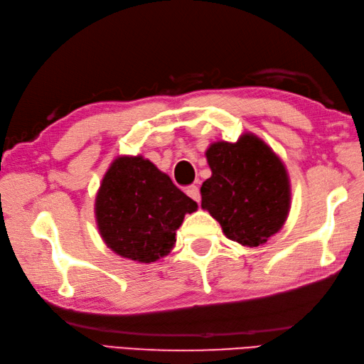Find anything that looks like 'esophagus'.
<instances>
[{
  "instance_id": "obj_1",
  "label": "esophagus",
  "mask_w": 364,
  "mask_h": 364,
  "mask_svg": "<svg viewBox=\"0 0 364 364\" xmlns=\"http://www.w3.org/2000/svg\"><path fill=\"white\" fill-rule=\"evenodd\" d=\"M185 193H186V194H188V196L191 197V199H193L194 202H197V203H199V202L202 200V196H200V190H199V186H197V185H190V186H188V188H186V190H185Z\"/></svg>"
}]
</instances>
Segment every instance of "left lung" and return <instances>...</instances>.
Wrapping results in <instances>:
<instances>
[{
  "instance_id": "1",
  "label": "left lung",
  "mask_w": 364,
  "mask_h": 364,
  "mask_svg": "<svg viewBox=\"0 0 364 364\" xmlns=\"http://www.w3.org/2000/svg\"><path fill=\"white\" fill-rule=\"evenodd\" d=\"M213 176L202 185V208L237 243L255 247L282 228L290 208V183L284 164L267 144L243 135L206 150Z\"/></svg>"
}]
</instances>
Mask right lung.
Masks as SVG:
<instances>
[{"label": "right lung", "mask_w": 364, "mask_h": 364, "mask_svg": "<svg viewBox=\"0 0 364 364\" xmlns=\"http://www.w3.org/2000/svg\"><path fill=\"white\" fill-rule=\"evenodd\" d=\"M197 203L167 174L141 156L112 162L95 199V215L107 247L119 257L153 262L167 255L176 229Z\"/></svg>", "instance_id": "add662e5"}]
</instances>
